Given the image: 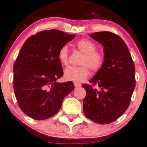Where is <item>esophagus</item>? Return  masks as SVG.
I'll return each instance as SVG.
<instances>
[{"mask_svg":"<svg viewBox=\"0 0 147 147\" xmlns=\"http://www.w3.org/2000/svg\"><path fill=\"white\" fill-rule=\"evenodd\" d=\"M74 86H75L76 87H79L81 86V84L79 83V82H74Z\"/></svg>","mask_w":147,"mask_h":147,"instance_id":"obj_1","label":"esophagus"}]
</instances>
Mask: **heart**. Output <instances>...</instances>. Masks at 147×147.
Wrapping results in <instances>:
<instances>
[{"mask_svg":"<svg viewBox=\"0 0 147 147\" xmlns=\"http://www.w3.org/2000/svg\"><path fill=\"white\" fill-rule=\"evenodd\" d=\"M79 50L84 53L80 65L81 67H67L64 72V77L67 80L82 82L90 75V67L92 70L97 71L103 64V55L96 51V45L88 39H80L76 43ZM58 59L63 65L69 64V47L63 46L58 53Z\"/></svg>","mask_w":147,"mask_h":147,"instance_id":"obj_1","label":"heart"}]
</instances>
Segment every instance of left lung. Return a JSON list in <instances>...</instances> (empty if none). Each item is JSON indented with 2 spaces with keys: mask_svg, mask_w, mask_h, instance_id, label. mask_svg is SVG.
<instances>
[{
  "mask_svg": "<svg viewBox=\"0 0 147 147\" xmlns=\"http://www.w3.org/2000/svg\"><path fill=\"white\" fill-rule=\"evenodd\" d=\"M90 37L103 47L104 59L86 90L83 112L94 122L108 124L117 120L128 108L136 87L135 66L124 41L110 32H96Z\"/></svg>",
  "mask_w": 147,
  "mask_h": 147,
  "instance_id": "1",
  "label": "left lung"
}]
</instances>
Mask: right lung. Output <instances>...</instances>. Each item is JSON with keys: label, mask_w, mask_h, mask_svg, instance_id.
I'll use <instances>...</instances> for the list:
<instances>
[{"label": "right lung", "mask_w": 147, "mask_h": 147, "mask_svg": "<svg viewBox=\"0 0 147 147\" xmlns=\"http://www.w3.org/2000/svg\"><path fill=\"white\" fill-rule=\"evenodd\" d=\"M76 37L58 30L39 32L25 42L13 67L14 91L24 113L36 120L55 115L73 91L71 81L57 82L63 75L60 49Z\"/></svg>", "instance_id": "right-lung-1"}]
</instances>
